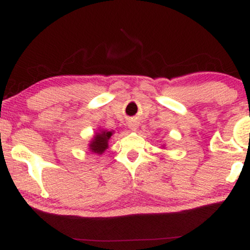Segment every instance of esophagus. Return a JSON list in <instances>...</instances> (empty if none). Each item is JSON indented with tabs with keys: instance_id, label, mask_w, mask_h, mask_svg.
Returning <instances> with one entry per match:
<instances>
[{
	"instance_id": "obj_1",
	"label": "esophagus",
	"mask_w": 250,
	"mask_h": 250,
	"mask_svg": "<svg viewBox=\"0 0 250 250\" xmlns=\"http://www.w3.org/2000/svg\"><path fill=\"white\" fill-rule=\"evenodd\" d=\"M138 126H139V124L135 121L128 122V127L131 128L132 131H136V129H138Z\"/></svg>"
}]
</instances>
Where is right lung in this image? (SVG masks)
I'll use <instances>...</instances> for the list:
<instances>
[{
  "mask_svg": "<svg viewBox=\"0 0 250 250\" xmlns=\"http://www.w3.org/2000/svg\"><path fill=\"white\" fill-rule=\"evenodd\" d=\"M111 135H112V132L104 131V129L95 133L93 140H92L90 143L91 151L94 153H98V155L104 153V150L108 149V141L109 139L111 138Z\"/></svg>",
  "mask_w": 250,
  "mask_h": 250,
  "instance_id": "right-lung-1",
  "label": "right lung"
}]
</instances>
